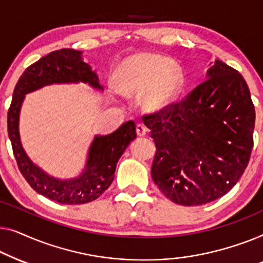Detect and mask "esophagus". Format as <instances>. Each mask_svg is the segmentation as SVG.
<instances>
[{
    "instance_id": "obj_1",
    "label": "esophagus",
    "mask_w": 263,
    "mask_h": 263,
    "mask_svg": "<svg viewBox=\"0 0 263 263\" xmlns=\"http://www.w3.org/2000/svg\"><path fill=\"white\" fill-rule=\"evenodd\" d=\"M136 132H137V135H138L139 137H144V136L146 135L147 130H146V127L144 126L143 124H138L136 126Z\"/></svg>"
}]
</instances>
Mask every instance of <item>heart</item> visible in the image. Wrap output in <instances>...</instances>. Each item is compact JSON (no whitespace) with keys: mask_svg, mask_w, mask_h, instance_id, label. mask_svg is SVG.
<instances>
[{"mask_svg":"<svg viewBox=\"0 0 263 263\" xmlns=\"http://www.w3.org/2000/svg\"><path fill=\"white\" fill-rule=\"evenodd\" d=\"M117 84L121 93H142L140 106L146 112L168 109L184 86V73L172 59L161 54L142 53L127 58L117 70Z\"/></svg>","mask_w":263,"mask_h":263,"instance_id":"obj_1","label":"heart"}]
</instances>
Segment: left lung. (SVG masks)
Wrapping results in <instances>:
<instances>
[{
	"label": "left lung",
	"instance_id": "obj_1",
	"mask_svg": "<svg viewBox=\"0 0 263 263\" xmlns=\"http://www.w3.org/2000/svg\"><path fill=\"white\" fill-rule=\"evenodd\" d=\"M144 118L157 149L153 180L175 204L216 200L243 175L253 149L255 108L243 76L219 59L183 101Z\"/></svg>",
	"mask_w": 263,
	"mask_h": 263
}]
</instances>
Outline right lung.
Segmentation results:
<instances>
[{"label":"right lung","mask_w":263,"mask_h":263,"mask_svg":"<svg viewBox=\"0 0 263 263\" xmlns=\"http://www.w3.org/2000/svg\"><path fill=\"white\" fill-rule=\"evenodd\" d=\"M80 82L103 91L98 73L83 62L82 51H53L29 65L22 73L14 89L7 118L8 136L22 176L36 193L65 205L86 204L98 199L110 186L118 161L137 137L132 120L109 135H95L88 149L84 168L70 179L54 177L36 165L26 154L20 138V112L26 95L51 84Z\"/></svg>","instance_id":"right-lung-1"}]
</instances>
